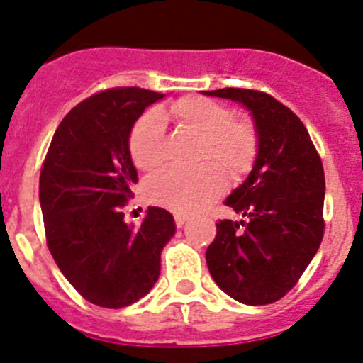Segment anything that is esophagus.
Wrapping results in <instances>:
<instances>
[{
    "instance_id": "1",
    "label": "esophagus",
    "mask_w": 363,
    "mask_h": 363,
    "mask_svg": "<svg viewBox=\"0 0 363 363\" xmlns=\"http://www.w3.org/2000/svg\"><path fill=\"white\" fill-rule=\"evenodd\" d=\"M186 216L184 215H175V225H177V228H182V225H184L186 223Z\"/></svg>"
}]
</instances>
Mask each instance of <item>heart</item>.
<instances>
[{"instance_id":"heart-1","label":"heart","mask_w":363,"mask_h":363,"mask_svg":"<svg viewBox=\"0 0 363 363\" xmlns=\"http://www.w3.org/2000/svg\"><path fill=\"white\" fill-rule=\"evenodd\" d=\"M170 116L202 138L201 159H213L231 179H240L252 168L258 154V134L245 120H233L228 105L204 96H186L175 101ZM128 150L140 170H154L164 154V120L159 111H147L132 127ZM223 175L213 164L195 170L166 168L147 181L148 201L179 215L197 213L220 197Z\"/></svg>"}]
</instances>
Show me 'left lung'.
I'll list each match as a JSON object with an SVG mask.
<instances>
[{
	"instance_id": "8db88e82",
	"label": "left lung",
	"mask_w": 363,
	"mask_h": 363,
	"mask_svg": "<svg viewBox=\"0 0 363 363\" xmlns=\"http://www.w3.org/2000/svg\"><path fill=\"white\" fill-rule=\"evenodd\" d=\"M249 111L258 154L245 181L223 204L245 220H220L206 250L211 277L249 306L279 301L296 286L324 235L323 162L303 121L267 93L202 91Z\"/></svg>"
}]
</instances>
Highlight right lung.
Masks as SVG:
<instances>
[{"label":"right lung","instance_id":"obj_1","mask_svg":"<svg viewBox=\"0 0 363 363\" xmlns=\"http://www.w3.org/2000/svg\"><path fill=\"white\" fill-rule=\"evenodd\" d=\"M166 94L140 87L87 98L60 121L39 181L48 249L73 289L101 308H123L159 279L162 247L175 220L148 206L141 225L121 208L138 184L128 150L132 127Z\"/></svg>","mask_w":363,"mask_h":363}]
</instances>
